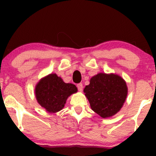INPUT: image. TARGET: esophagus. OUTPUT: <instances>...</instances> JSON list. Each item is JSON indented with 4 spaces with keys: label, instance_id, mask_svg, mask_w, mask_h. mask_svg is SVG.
<instances>
[{
    "label": "esophagus",
    "instance_id": "obj_1",
    "mask_svg": "<svg viewBox=\"0 0 156 156\" xmlns=\"http://www.w3.org/2000/svg\"><path fill=\"white\" fill-rule=\"evenodd\" d=\"M76 87H77V89H78V90L80 91H82V89H83V85H82V84H78L77 85H76Z\"/></svg>",
    "mask_w": 156,
    "mask_h": 156
}]
</instances>
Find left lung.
<instances>
[{
	"instance_id": "1",
	"label": "left lung",
	"mask_w": 156,
	"mask_h": 156,
	"mask_svg": "<svg viewBox=\"0 0 156 156\" xmlns=\"http://www.w3.org/2000/svg\"><path fill=\"white\" fill-rule=\"evenodd\" d=\"M126 84L116 74L99 73L90 80L84 92L94 112L103 118L116 114L127 96Z\"/></svg>"
}]
</instances>
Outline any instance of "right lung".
I'll list each match as a JSON object with an SVG mask.
<instances>
[{"label": "right lung", "instance_id": "1", "mask_svg": "<svg viewBox=\"0 0 156 156\" xmlns=\"http://www.w3.org/2000/svg\"><path fill=\"white\" fill-rule=\"evenodd\" d=\"M76 91L75 85L65 83L57 74H51L37 84L35 96L41 106L49 112L55 113L62 109L68 97Z\"/></svg>", "mask_w": 156, "mask_h": 156}]
</instances>
